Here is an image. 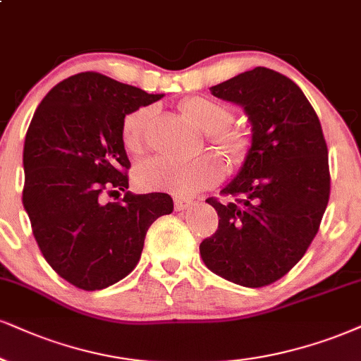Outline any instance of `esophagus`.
<instances>
[{"label":"esophagus","instance_id":"obj_1","mask_svg":"<svg viewBox=\"0 0 361 361\" xmlns=\"http://www.w3.org/2000/svg\"><path fill=\"white\" fill-rule=\"evenodd\" d=\"M189 199H182V197H176L173 199V206H176V211H184V209H188L190 206Z\"/></svg>","mask_w":361,"mask_h":361}]
</instances>
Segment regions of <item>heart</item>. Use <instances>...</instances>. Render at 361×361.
I'll return each instance as SVG.
<instances>
[{
  "mask_svg": "<svg viewBox=\"0 0 361 361\" xmlns=\"http://www.w3.org/2000/svg\"><path fill=\"white\" fill-rule=\"evenodd\" d=\"M185 117L207 133V139L231 162H239L247 152V140L243 133L228 128L234 120L233 110L221 102L206 97H190L180 104ZM155 115V106L145 105L128 114L123 122L122 140L128 152H140L145 145L147 130ZM222 177L219 160L211 155L192 160L152 157L135 171V182L144 190H157L173 195H192L216 184Z\"/></svg>",
  "mask_w": 361,
  "mask_h": 361,
  "instance_id": "heart-1",
  "label": "heart"
}]
</instances>
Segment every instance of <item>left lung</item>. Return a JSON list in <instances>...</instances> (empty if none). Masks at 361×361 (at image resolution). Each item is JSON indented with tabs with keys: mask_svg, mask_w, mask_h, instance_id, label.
Instances as JSON below:
<instances>
[{
	"mask_svg": "<svg viewBox=\"0 0 361 361\" xmlns=\"http://www.w3.org/2000/svg\"><path fill=\"white\" fill-rule=\"evenodd\" d=\"M217 99L243 106L251 147L241 169L221 192L214 235L199 246L212 273L246 288L283 278L319 229L330 199V167L322 123L293 80L256 66L209 88Z\"/></svg>",
	"mask_w": 361,
	"mask_h": 361,
	"instance_id": "1",
	"label": "left lung"
}]
</instances>
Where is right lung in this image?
I'll return each mask as SVG.
<instances>
[{
  "label": "right lung",
  "mask_w": 361,
  "mask_h": 361,
  "mask_svg": "<svg viewBox=\"0 0 361 361\" xmlns=\"http://www.w3.org/2000/svg\"><path fill=\"white\" fill-rule=\"evenodd\" d=\"M102 73L68 77L38 105L25 137L23 206L39 251L58 276L85 291L135 268L145 234L171 214L164 192L132 194L122 140L126 115L162 99ZM126 192L120 203L104 192Z\"/></svg>",
  "instance_id": "1"
}]
</instances>
